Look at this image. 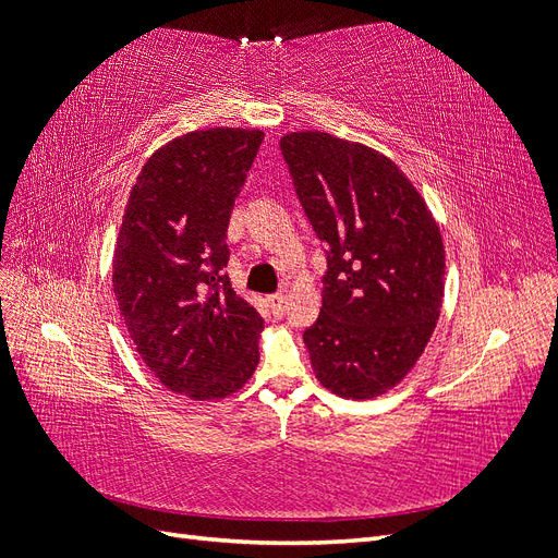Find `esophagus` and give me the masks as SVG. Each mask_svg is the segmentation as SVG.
I'll return each mask as SVG.
<instances>
[{
  "label": "esophagus",
  "mask_w": 558,
  "mask_h": 558,
  "mask_svg": "<svg viewBox=\"0 0 558 558\" xmlns=\"http://www.w3.org/2000/svg\"><path fill=\"white\" fill-rule=\"evenodd\" d=\"M269 305H272V310H275V312H281V307L286 305V295H283V293L272 295V298H269Z\"/></svg>",
  "instance_id": "obj_1"
}]
</instances>
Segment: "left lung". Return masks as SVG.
Wrapping results in <instances>:
<instances>
[{
    "label": "left lung",
    "instance_id": "8db88e82",
    "mask_svg": "<svg viewBox=\"0 0 558 558\" xmlns=\"http://www.w3.org/2000/svg\"><path fill=\"white\" fill-rule=\"evenodd\" d=\"M298 197L328 244L324 307L305 330L318 384L384 396L424 353L445 298V244L426 199L379 150L318 130L281 137Z\"/></svg>",
    "mask_w": 558,
    "mask_h": 558
}]
</instances>
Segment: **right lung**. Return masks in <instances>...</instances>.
<instances>
[{"label": "right lung", "mask_w": 558, "mask_h": 558, "mask_svg": "<svg viewBox=\"0 0 558 558\" xmlns=\"http://www.w3.org/2000/svg\"><path fill=\"white\" fill-rule=\"evenodd\" d=\"M263 130L185 132L150 154L113 248V295L154 377L193 400H223L256 373L260 314L223 275L234 197Z\"/></svg>", "instance_id": "obj_1"}]
</instances>
